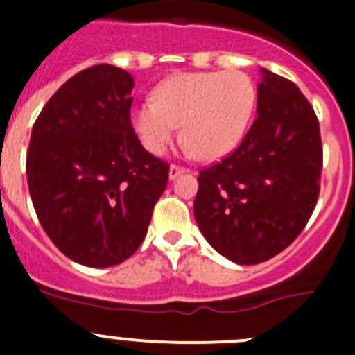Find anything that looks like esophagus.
Here are the masks:
<instances>
[{"label":"esophagus","mask_w":355,"mask_h":355,"mask_svg":"<svg viewBox=\"0 0 355 355\" xmlns=\"http://www.w3.org/2000/svg\"><path fill=\"white\" fill-rule=\"evenodd\" d=\"M183 172L184 168L180 167V165H171V167H168V180H175V178L183 174Z\"/></svg>","instance_id":"1"}]
</instances>
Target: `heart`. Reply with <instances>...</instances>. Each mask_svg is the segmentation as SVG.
Listing matches in <instances>:
<instances>
[{
    "label": "heart",
    "mask_w": 355,
    "mask_h": 355,
    "mask_svg": "<svg viewBox=\"0 0 355 355\" xmlns=\"http://www.w3.org/2000/svg\"><path fill=\"white\" fill-rule=\"evenodd\" d=\"M256 106V87L241 71L178 73L130 107V125L150 153L160 155L181 123L200 160H219L239 146Z\"/></svg>",
    "instance_id": "b5f03b06"
}]
</instances>
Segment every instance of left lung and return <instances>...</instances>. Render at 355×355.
Returning a JSON list of instances; mask_svg holds the SVG:
<instances>
[{"label": "left lung", "instance_id": "8db88e82", "mask_svg": "<svg viewBox=\"0 0 355 355\" xmlns=\"http://www.w3.org/2000/svg\"><path fill=\"white\" fill-rule=\"evenodd\" d=\"M256 120L241 146L198 175L193 212L205 241L237 265L284 251L319 197V121L298 87L259 67Z\"/></svg>", "mask_w": 355, "mask_h": 355}]
</instances>
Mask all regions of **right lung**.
Wrapping results in <instances>:
<instances>
[{"instance_id": "obj_1", "label": "right lung", "mask_w": 355, "mask_h": 355, "mask_svg": "<svg viewBox=\"0 0 355 355\" xmlns=\"http://www.w3.org/2000/svg\"><path fill=\"white\" fill-rule=\"evenodd\" d=\"M134 78L111 64L80 71L40 113L28 150L29 193L50 241L73 261L118 265L144 241L168 165L130 125Z\"/></svg>"}]
</instances>
